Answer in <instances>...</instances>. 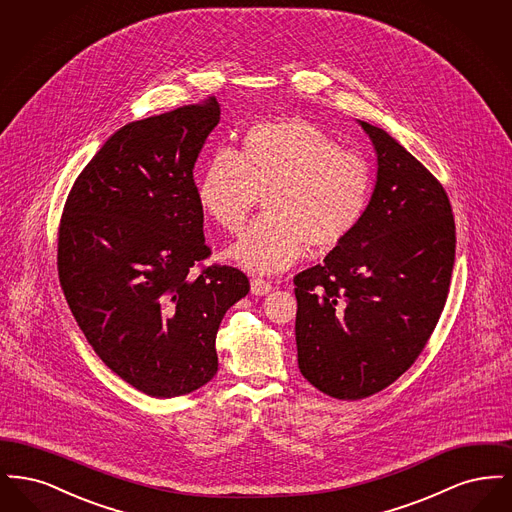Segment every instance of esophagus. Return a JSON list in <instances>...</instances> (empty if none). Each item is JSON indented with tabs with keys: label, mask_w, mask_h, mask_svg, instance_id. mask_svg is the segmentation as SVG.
Wrapping results in <instances>:
<instances>
[{
	"label": "esophagus",
	"mask_w": 512,
	"mask_h": 512,
	"mask_svg": "<svg viewBox=\"0 0 512 512\" xmlns=\"http://www.w3.org/2000/svg\"><path fill=\"white\" fill-rule=\"evenodd\" d=\"M272 290V284L265 278H253L251 280V293L253 295H267Z\"/></svg>",
	"instance_id": "esophagus-1"
}]
</instances>
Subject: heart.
<instances>
[{"instance_id": "heart-1", "label": "heart", "mask_w": 512, "mask_h": 512, "mask_svg": "<svg viewBox=\"0 0 512 512\" xmlns=\"http://www.w3.org/2000/svg\"><path fill=\"white\" fill-rule=\"evenodd\" d=\"M372 167L363 153L301 119L263 122L245 132L240 151L220 149L197 182V201L220 230L238 234L265 197L228 257L270 274L293 267L311 245L332 251L363 222L372 197Z\"/></svg>"}]
</instances>
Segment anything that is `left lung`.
Segmentation results:
<instances>
[{"label":"left lung","mask_w":512,"mask_h":512,"mask_svg":"<svg viewBox=\"0 0 512 512\" xmlns=\"http://www.w3.org/2000/svg\"><path fill=\"white\" fill-rule=\"evenodd\" d=\"M365 219L322 265L293 278L301 374L357 401L388 388L430 340L455 263V220L438 178L378 126Z\"/></svg>","instance_id":"8db88e82"}]
</instances>
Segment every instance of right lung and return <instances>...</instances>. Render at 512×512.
Segmentation results:
<instances>
[{"label": "right lung", "instance_id": "right-lung-1", "mask_svg": "<svg viewBox=\"0 0 512 512\" xmlns=\"http://www.w3.org/2000/svg\"><path fill=\"white\" fill-rule=\"evenodd\" d=\"M215 98L130 122L84 167L57 236L65 299L99 359L132 388L178 397L219 370L226 311L242 270L211 265L194 165L219 124Z\"/></svg>", "mask_w": 512, "mask_h": 512}]
</instances>
